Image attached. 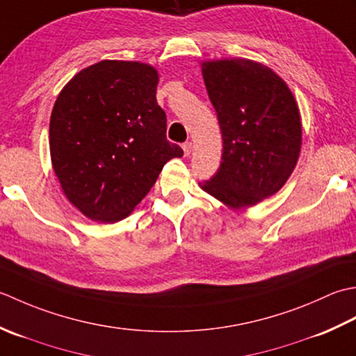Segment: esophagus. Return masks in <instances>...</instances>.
I'll return each instance as SVG.
<instances>
[{
  "mask_svg": "<svg viewBox=\"0 0 356 356\" xmlns=\"http://www.w3.org/2000/svg\"><path fill=\"white\" fill-rule=\"evenodd\" d=\"M192 143L191 141H187V143H184L183 144V150H184V155L186 156H188V155H191L192 154Z\"/></svg>",
  "mask_w": 356,
  "mask_h": 356,
  "instance_id": "34e87169",
  "label": "esophagus"
}]
</instances>
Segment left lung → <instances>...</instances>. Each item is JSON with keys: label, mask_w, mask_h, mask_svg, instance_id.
<instances>
[{"label": "left lung", "mask_w": 356, "mask_h": 356, "mask_svg": "<svg viewBox=\"0 0 356 356\" xmlns=\"http://www.w3.org/2000/svg\"><path fill=\"white\" fill-rule=\"evenodd\" d=\"M202 78L218 115L222 156L201 188L232 209L258 204L286 184L301 150V117L287 84L264 64L204 61Z\"/></svg>", "instance_id": "obj_1"}]
</instances>
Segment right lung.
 <instances>
[{
    "label": "right lung",
    "instance_id": "obj_1",
    "mask_svg": "<svg viewBox=\"0 0 356 356\" xmlns=\"http://www.w3.org/2000/svg\"><path fill=\"white\" fill-rule=\"evenodd\" d=\"M158 72L136 61L104 60L63 87L50 115L54 172L87 218L117 222L135 209L183 149L165 138L156 103Z\"/></svg>",
    "mask_w": 356,
    "mask_h": 356
}]
</instances>
